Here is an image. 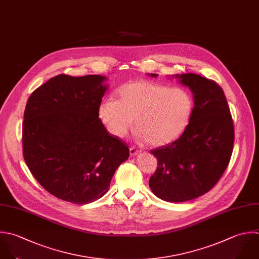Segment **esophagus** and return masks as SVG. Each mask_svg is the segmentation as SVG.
Returning a JSON list of instances; mask_svg holds the SVG:
<instances>
[{
	"label": "esophagus",
	"mask_w": 259,
	"mask_h": 259,
	"mask_svg": "<svg viewBox=\"0 0 259 259\" xmlns=\"http://www.w3.org/2000/svg\"><path fill=\"white\" fill-rule=\"evenodd\" d=\"M129 152H130V155H131V156H136L137 154L140 153V151L137 150L135 147H131V148L129 149Z\"/></svg>",
	"instance_id": "1"
}]
</instances>
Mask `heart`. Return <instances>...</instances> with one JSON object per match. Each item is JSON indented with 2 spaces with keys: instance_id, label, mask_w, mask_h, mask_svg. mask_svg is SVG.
Listing matches in <instances>:
<instances>
[{
  "instance_id": "obj_1",
  "label": "heart",
  "mask_w": 259,
  "mask_h": 259,
  "mask_svg": "<svg viewBox=\"0 0 259 259\" xmlns=\"http://www.w3.org/2000/svg\"><path fill=\"white\" fill-rule=\"evenodd\" d=\"M117 97V101H103L98 108L107 130L123 138L134 120L136 136L152 146H163L179 138L194 108L193 98L185 89L143 79L122 84Z\"/></svg>"
}]
</instances>
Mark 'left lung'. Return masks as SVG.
<instances>
[{"label":"left lung","mask_w":259,"mask_h":259,"mask_svg":"<svg viewBox=\"0 0 259 259\" xmlns=\"http://www.w3.org/2000/svg\"><path fill=\"white\" fill-rule=\"evenodd\" d=\"M172 77L191 90L194 109L180 138L150 151L158 164L149 187L157 198L181 203L206 194L220 180L231 158L234 125L225 94L218 83L195 73Z\"/></svg>","instance_id":"8db88e82"}]
</instances>
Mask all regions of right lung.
<instances>
[{
  "instance_id": "right-lung-1",
  "label": "right lung",
  "mask_w": 259,
  "mask_h": 259,
  "mask_svg": "<svg viewBox=\"0 0 259 259\" xmlns=\"http://www.w3.org/2000/svg\"><path fill=\"white\" fill-rule=\"evenodd\" d=\"M99 74H59L29 97L23 122V155L37 182L63 201L84 205L102 198L129 157L110 134L98 108L108 84Z\"/></svg>"
}]
</instances>
